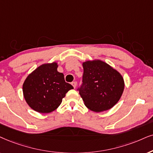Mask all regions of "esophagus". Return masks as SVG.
Masks as SVG:
<instances>
[{
    "label": "esophagus",
    "mask_w": 153,
    "mask_h": 153,
    "mask_svg": "<svg viewBox=\"0 0 153 153\" xmlns=\"http://www.w3.org/2000/svg\"><path fill=\"white\" fill-rule=\"evenodd\" d=\"M71 85H72L73 86V88H76V86H77V82H72Z\"/></svg>",
    "instance_id": "34e87169"
}]
</instances>
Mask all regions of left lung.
Returning a JSON list of instances; mask_svg holds the SVG:
<instances>
[{
    "label": "left lung",
    "instance_id": "obj_1",
    "mask_svg": "<svg viewBox=\"0 0 153 153\" xmlns=\"http://www.w3.org/2000/svg\"><path fill=\"white\" fill-rule=\"evenodd\" d=\"M82 66V83L78 90L85 105L95 112L111 109L123 94V77L117 70L100 60L86 61Z\"/></svg>",
    "mask_w": 153,
    "mask_h": 153
}]
</instances>
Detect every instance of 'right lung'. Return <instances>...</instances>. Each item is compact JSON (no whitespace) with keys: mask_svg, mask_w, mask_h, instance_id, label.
<instances>
[{"mask_svg":"<svg viewBox=\"0 0 153 153\" xmlns=\"http://www.w3.org/2000/svg\"><path fill=\"white\" fill-rule=\"evenodd\" d=\"M56 63L43 64L28 75L22 86L28 105L39 113H50L61 104L65 94L73 87L57 71Z\"/></svg>","mask_w":153,"mask_h":153,"instance_id":"obj_1","label":"right lung"}]
</instances>
